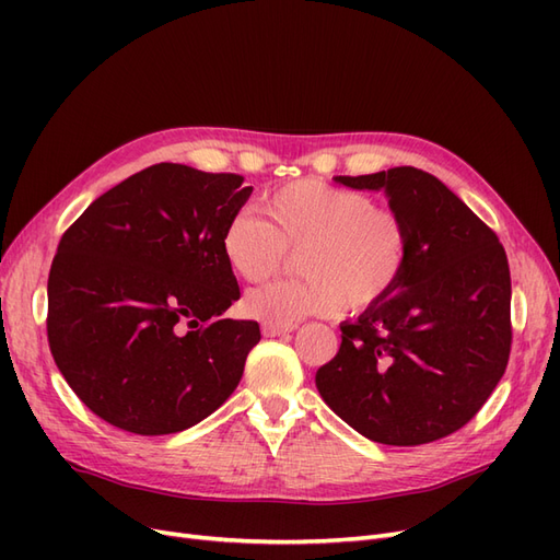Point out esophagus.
Listing matches in <instances>:
<instances>
[{"label": "esophagus", "instance_id": "1", "mask_svg": "<svg viewBox=\"0 0 560 560\" xmlns=\"http://www.w3.org/2000/svg\"><path fill=\"white\" fill-rule=\"evenodd\" d=\"M296 327H278V325H261V334L268 338H276V336H284V334H292Z\"/></svg>", "mask_w": 560, "mask_h": 560}]
</instances>
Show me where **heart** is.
<instances>
[{
  "label": "heart",
  "instance_id": "b5f03b06",
  "mask_svg": "<svg viewBox=\"0 0 560 560\" xmlns=\"http://www.w3.org/2000/svg\"><path fill=\"white\" fill-rule=\"evenodd\" d=\"M264 219L229 217L219 254L233 276L257 282L299 252L303 280H270L243 299V311L264 325L294 327L341 308L369 311L385 303L409 266V229L369 194L319 179H299L259 200Z\"/></svg>",
  "mask_w": 560,
  "mask_h": 560
}]
</instances>
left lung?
<instances>
[{
  "instance_id": "8db88e82",
  "label": "left lung",
  "mask_w": 560,
  "mask_h": 560,
  "mask_svg": "<svg viewBox=\"0 0 560 560\" xmlns=\"http://www.w3.org/2000/svg\"><path fill=\"white\" fill-rule=\"evenodd\" d=\"M383 191L409 229L397 292L341 325V348L317 369L329 409L371 442L418 446L477 416L512 348V278L498 235L444 182L401 165L334 177Z\"/></svg>"
}]
</instances>
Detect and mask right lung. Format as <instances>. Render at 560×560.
Instances as JSON below:
<instances>
[{
  "mask_svg": "<svg viewBox=\"0 0 560 560\" xmlns=\"http://www.w3.org/2000/svg\"><path fill=\"white\" fill-rule=\"evenodd\" d=\"M252 194L241 175L156 163L93 200L48 273V346L89 409L132 434H175L222 406L261 331L219 233Z\"/></svg>",
  "mask_w": 560,
  "mask_h": 560,
  "instance_id": "obj_1",
  "label": "right lung"
}]
</instances>
